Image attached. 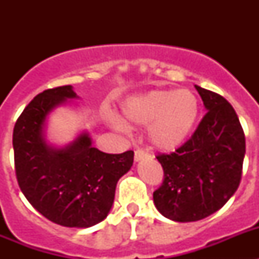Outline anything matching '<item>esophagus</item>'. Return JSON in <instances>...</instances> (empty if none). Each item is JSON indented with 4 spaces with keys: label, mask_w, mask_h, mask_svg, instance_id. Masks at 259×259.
Instances as JSON below:
<instances>
[{
    "label": "esophagus",
    "mask_w": 259,
    "mask_h": 259,
    "mask_svg": "<svg viewBox=\"0 0 259 259\" xmlns=\"http://www.w3.org/2000/svg\"><path fill=\"white\" fill-rule=\"evenodd\" d=\"M149 157V153L145 152L144 149H136L135 150V161L139 162L141 161V159H144V158H148Z\"/></svg>",
    "instance_id": "34e87169"
}]
</instances>
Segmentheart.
<instances>
[{
	"label": "heart",
	"instance_id": "b5f03b06",
	"mask_svg": "<svg viewBox=\"0 0 259 259\" xmlns=\"http://www.w3.org/2000/svg\"><path fill=\"white\" fill-rule=\"evenodd\" d=\"M122 114L131 124H149V140L157 149L174 150L193 132L200 115V101L191 89L150 91L127 98L122 105ZM114 124L124 127L119 120Z\"/></svg>",
	"mask_w": 259,
	"mask_h": 259
}]
</instances>
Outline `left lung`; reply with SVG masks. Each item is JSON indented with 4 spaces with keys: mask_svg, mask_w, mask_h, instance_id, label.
<instances>
[{
    "mask_svg": "<svg viewBox=\"0 0 259 259\" xmlns=\"http://www.w3.org/2000/svg\"><path fill=\"white\" fill-rule=\"evenodd\" d=\"M194 87L207 113L187 143L157 155L163 183L153 193L158 211L183 223L206 218L232 197L245 155V135L232 105L218 93Z\"/></svg>",
    "mask_w": 259,
    "mask_h": 259,
    "instance_id": "8db88e82",
    "label": "left lung"
}]
</instances>
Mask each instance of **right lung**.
I'll return each instance as SVG.
<instances>
[{
  "label": "right lung",
  "mask_w": 259,
  "mask_h": 259,
  "mask_svg": "<svg viewBox=\"0 0 259 259\" xmlns=\"http://www.w3.org/2000/svg\"><path fill=\"white\" fill-rule=\"evenodd\" d=\"M75 97L71 85L57 87L27 105L14 127V162L20 191L40 214L59 226L87 228L107 217L116 183L134 163V152L107 154L92 146L85 132L62 149L48 145V115Z\"/></svg>",
  "instance_id": "right-lung-1"
}]
</instances>
